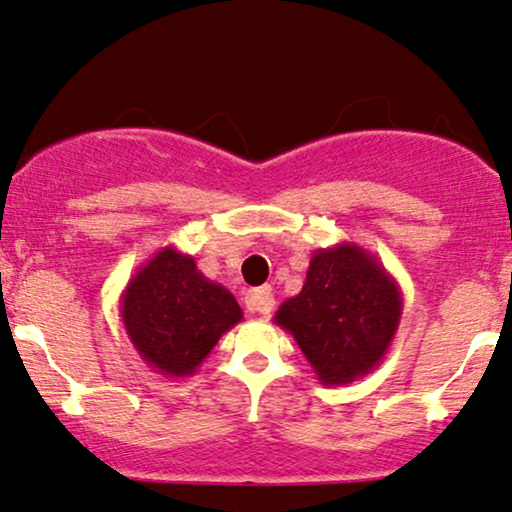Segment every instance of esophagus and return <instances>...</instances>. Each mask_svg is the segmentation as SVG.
Returning <instances> with one entry per match:
<instances>
[{"mask_svg": "<svg viewBox=\"0 0 512 512\" xmlns=\"http://www.w3.org/2000/svg\"><path fill=\"white\" fill-rule=\"evenodd\" d=\"M245 306L250 313H260V316H269L274 311V294L269 286H260V289H252L245 296Z\"/></svg>", "mask_w": 512, "mask_h": 512, "instance_id": "1", "label": "esophagus"}]
</instances>
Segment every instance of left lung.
<instances>
[{"instance_id": "1", "label": "left lung", "mask_w": 512, "mask_h": 512, "mask_svg": "<svg viewBox=\"0 0 512 512\" xmlns=\"http://www.w3.org/2000/svg\"><path fill=\"white\" fill-rule=\"evenodd\" d=\"M401 313V289L379 257L340 243L313 252L306 284L274 323L294 335L320 384L342 386L379 367Z\"/></svg>"}]
</instances>
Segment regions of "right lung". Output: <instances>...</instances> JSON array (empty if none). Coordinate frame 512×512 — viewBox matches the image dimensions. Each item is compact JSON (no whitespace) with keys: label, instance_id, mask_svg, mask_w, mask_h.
<instances>
[{"label":"right lung","instance_id":"1","mask_svg":"<svg viewBox=\"0 0 512 512\" xmlns=\"http://www.w3.org/2000/svg\"><path fill=\"white\" fill-rule=\"evenodd\" d=\"M121 320L136 352L157 374L192 376L223 333L243 320L226 286L199 272L192 255L167 245L128 279Z\"/></svg>","mask_w":512,"mask_h":512}]
</instances>
